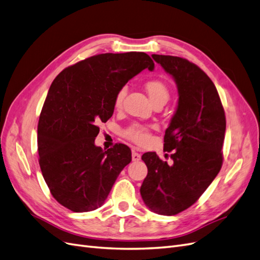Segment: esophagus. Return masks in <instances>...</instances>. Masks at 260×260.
Wrapping results in <instances>:
<instances>
[{
  "mask_svg": "<svg viewBox=\"0 0 260 260\" xmlns=\"http://www.w3.org/2000/svg\"><path fill=\"white\" fill-rule=\"evenodd\" d=\"M141 159V155L137 153L136 151H132V160L133 161H139Z\"/></svg>",
  "mask_w": 260,
  "mask_h": 260,
  "instance_id": "34e87169",
  "label": "esophagus"
}]
</instances>
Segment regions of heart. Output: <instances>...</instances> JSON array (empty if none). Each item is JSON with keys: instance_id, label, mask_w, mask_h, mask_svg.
Wrapping results in <instances>:
<instances>
[{"instance_id": "b5f03b06", "label": "heart", "mask_w": 260, "mask_h": 260, "mask_svg": "<svg viewBox=\"0 0 260 260\" xmlns=\"http://www.w3.org/2000/svg\"><path fill=\"white\" fill-rule=\"evenodd\" d=\"M144 88L148 94L149 99L155 104L156 102L159 101H168L169 99V89L166 83L162 82L158 79H152L145 82ZM127 93V88L122 86V88L117 92L115 96L114 105L116 108H119L122 104L123 99ZM124 137L129 139L132 142H135L138 145H144L146 144L149 139H151V133H149V128L147 125L141 124V123H133L130 127H128L123 131Z\"/></svg>"}]
</instances>
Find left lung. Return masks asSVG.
Instances as JSON below:
<instances>
[{"label":"left lung","mask_w":260,"mask_h":260,"mask_svg":"<svg viewBox=\"0 0 260 260\" xmlns=\"http://www.w3.org/2000/svg\"><path fill=\"white\" fill-rule=\"evenodd\" d=\"M152 57L175 79L179 101L164 137L172 164L143 154L147 176L140 193L152 211L172 216L192 206L221 169L225 115L214 82L199 66L170 55Z\"/></svg>","instance_id":"1"}]
</instances>
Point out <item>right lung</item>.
<instances>
[{
    "mask_svg": "<svg viewBox=\"0 0 260 260\" xmlns=\"http://www.w3.org/2000/svg\"><path fill=\"white\" fill-rule=\"evenodd\" d=\"M154 61L143 52L105 53L65 68L52 82L38 123L39 164L51 194L75 212L103 205L131 149L103 151L99 123L114 113L117 92Z\"/></svg>",
    "mask_w": 260,
    "mask_h": 260,
    "instance_id": "right-lung-1",
    "label": "right lung"
}]
</instances>
